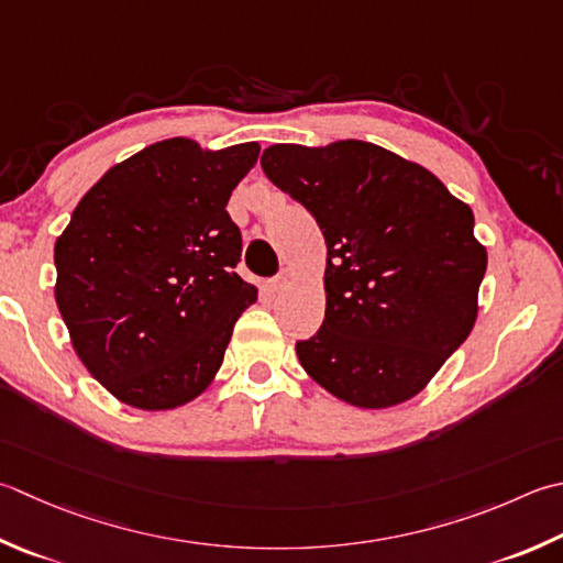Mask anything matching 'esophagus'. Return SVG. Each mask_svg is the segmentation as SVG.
<instances>
[{"label":"esophagus","mask_w":563,"mask_h":563,"mask_svg":"<svg viewBox=\"0 0 563 563\" xmlns=\"http://www.w3.org/2000/svg\"><path fill=\"white\" fill-rule=\"evenodd\" d=\"M285 288H288V280H285V278H273V280L266 283V290L273 292V295L275 292H283Z\"/></svg>","instance_id":"34e87169"}]
</instances>
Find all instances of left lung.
Segmentation results:
<instances>
[{"label": "left lung", "instance_id": "1", "mask_svg": "<svg viewBox=\"0 0 563 563\" xmlns=\"http://www.w3.org/2000/svg\"><path fill=\"white\" fill-rule=\"evenodd\" d=\"M261 165L327 241L324 322L295 344L302 368L363 410L415 398L476 324L488 253L471 207L368 141L275 143Z\"/></svg>", "mask_w": 563, "mask_h": 563}]
</instances>
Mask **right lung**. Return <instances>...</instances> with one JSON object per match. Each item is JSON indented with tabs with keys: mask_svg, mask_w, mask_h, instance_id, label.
Returning <instances> with one entry per match:
<instances>
[{
	"mask_svg": "<svg viewBox=\"0 0 563 563\" xmlns=\"http://www.w3.org/2000/svg\"><path fill=\"white\" fill-rule=\"evenodd\" d=\"M256 141L222 151L165 139L117 163L55 241V302L75 354L117 400L173 410L214 380L258 290L236 275L231 190Z\"/></svg>",
	"mask_w": 563,
	"mask_h": 563,
	"instance_id": "1",
	"label": "right lung"
}]
</instances>
